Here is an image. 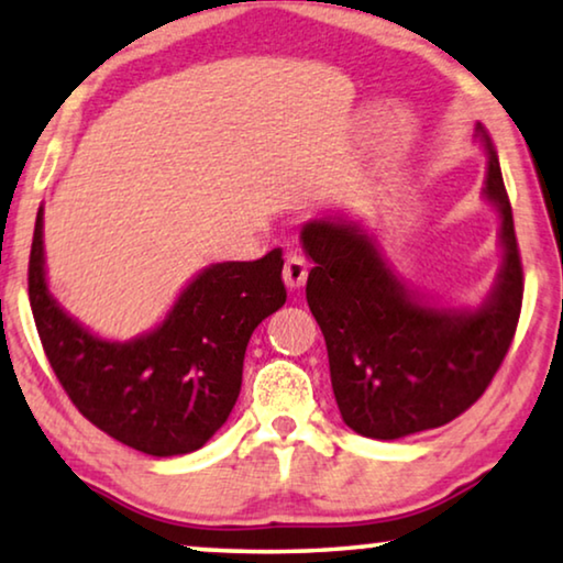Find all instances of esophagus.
<instances>
[{
  "instance_id": "obj_1",
  "label": "esophagus",
  "mask_w": 563,
  "mask_h": 563,
  "mask_svg": "<svg viewBox=\"0 0 563 563\" xmlns=\"http://www.w3.org/2000/svg\"><path fill=\"white\" fill-rule=\"evenodd\" d=\"M307 282V261L297 253H289L287 261H284V284L287 289H299L305 287Z\"/></svg>"
}]
</instances>
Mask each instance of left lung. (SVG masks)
Returning <instances> with one entry per match:
<instances>
[{"mask_svg": "<svg viewBox=\"0 0 563 563\" xmlns=\"http://www.w3.org/2000/svg\"><path fill=\"white\" fill-rule=\"evenodd\" d=\"M476 137L487 153L482 191L499 212L503 266L474 310L407 289L376 238L356 222L322 214L302 228L314 261L307 305L325 335L338 410L358 435L395 441L459 418L489 387L515 338L522 266L512 207L482 125Z\"/></svg>", "mask_w": 563, "mask_h": 563, "instance_id": "8db88e82", "label": "left lung"}]
</instances>
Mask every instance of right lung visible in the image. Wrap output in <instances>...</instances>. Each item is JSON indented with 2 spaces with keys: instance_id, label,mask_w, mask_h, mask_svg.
Masks as SVG:
<instances>
[{
  "instance_id": "add662e5",
  "label": "right lung",
  "mask_w": 563,
  "mask_h": 563,
  "mask_svg": "<svg viewBox=\"0 0 563 563\" xmlns=\"http://www.w3.org/2000/svg\"><path fill=\"white\" fill-rule=\"evenodd\" d=\"M282 251L199 272L161 325L104 341L74 320L45 279L43 207L30 249V307L60 387L84 418L148 456H181L210 441L241 395L243 358L261 320L287 302Z\"/></svg>"
}]
</instances>
